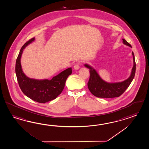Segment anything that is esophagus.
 Listing matches in <instances>:
<instances>
[{
  "label": "esophagus",
  "instance_id": "1",
  "mask_svg": "<svg viewBox=\"0 0 149 149\" xmlns=\"http://www.w3.org/2000/svg\"><path fill=\"white\" fill-rule=\"evenodd\" d=\"M79 68V63H76L75 64V65H74V69L75 70H78Z\"/></svg>",
  "mask_w": 149,
  "mask_h": 149
}]
</instances>
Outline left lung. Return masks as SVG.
I'll return each instance as SVG.
<instances>
[{
  "instance_id": "obj_1",
  "label": "left lung",
  "mask_w": 149,
  "mask_h": 149,
  "mask_svg": "<svg viewBox=\"0 0 149 149\" xmlns=\"http://www.w3.org/2000/svg\"><path fill=\"white\" fill-rule=\"evenodd\" d=\"M123 43L127 46L132 47L131 45L125 39ZM133 56V67L130 75L127 79L119 82H107L101 78L98 73L93 67L89 64H84V66L90 70V79L88 83V87L93 95L99 98H115L121 96L132 82L135 75L136 63L134 54Z\"/></svg>"
}]
</instances>
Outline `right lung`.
<instances>
[{
	"label": "right lung",
	"mask_w": 149,
	"mask_h": 149,
	"mask_svg": "<svg viewBox=\"0 0 149 149\" xmlns=\"http://www.w3.org/2000/svg\"><path fill=\"white\" fill-rule=\"evenodd\" d=\"M33 38L21 47L17 58L15 73L20 89L30 99L38 103H45L56 99L63 91L67 79L72 73L71 67L61 72L51 79H37L29 78L23 73L21 65V58L26 46L35 41Z\"/></svg>",
	"instance_id": "right-lung-1"
}]
</instances>
